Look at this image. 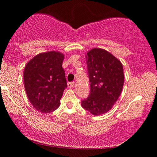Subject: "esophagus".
<instances>
[{
	"label": "esophagus",
	"mask_w": 157,
	"mask_h": 157,
	"mask_svg": "<svg viewBox=\"0 0 157 157\" xmlns=\"http://www.w3.org/2000/svg\"><path fill=\"white\" fill-rule=\"evenodd\" d=\"M75 86V83L74 82H69L68 83V88H73Z\"/></svg>",
	"instance_id": "esophagus-1"
}]
</instances>
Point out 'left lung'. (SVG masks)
I'll use <instances>...</instances> for the list:
<instances>
[{
    "label": "left lung",
    "instance_id": "8db88e82",
    "mask_svg": "<svg viewBox=\"0 0 157 157\" xmlns=\"http://www.w3.org/2000/svg\"><path fill=\"white\" fill-rule=\"evenodd\" d=\"M86 60L91 92L81 101V106L94 116L104 114L111 110L122 91L123 66L110 52L99 48L88 51Z\"/></svg>",
    "mask_w": 157,
    "mask_h": 157
}]
</instances>
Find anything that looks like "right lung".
<instances>
[{
    "instance_id": "1",
    "label": "right lung",
    "mask_w": 157,
    "mask_h": 157,
    "mask_svg": "<svg viewBox=\"0 0 157 157\" xmlns=\"http://www.w3.org/2000/svg\"><path fill=\"white\" fill-rule=\"evenodd\" d=\"M63 59V53L48 51L35 56L25 66V92L33 108L40 112H53L60 106V99L67 87L62 67Z\"/></svg>"
}]
</instances>
